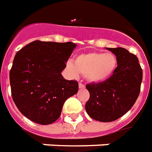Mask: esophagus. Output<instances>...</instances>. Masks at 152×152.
<instances>
[{
  "instance_id": "esophagus-1",
  "label": "esophagus",
  "mask_w": 152,
  "mask_h": 152,
  "mask_svg": "<svg viewBox=\"0 0 152 152\" xmlns=\"http://www.w3.org/2000/svg\"><path fill=\"white\" fill-rule=\"evenodd\" d=\"M78 87H79V88H84L85 85L83 83H78Z\"/></svg>"
}]
</instances>
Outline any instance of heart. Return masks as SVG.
<instances>
[{"label": "heart", "instance_id": "heart-1", "mask_svg": "<svg viewBox=\"0 0 152 152\" xmlns=\"http://www.w3.org/2000/svg\"><path fill=\"white\" fill-rule=\"evenodd\" d=\"M118 64L115 55L105 52H89L78 55L74 64L69 62L67 68L72 75L79 73L85 74L91 83H102L108 79L115 72Z\"/></svg>", "mask_w": 152, "mask_h": 152}]
</instances>
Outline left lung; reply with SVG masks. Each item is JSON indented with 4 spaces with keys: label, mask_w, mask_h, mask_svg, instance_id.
<instances>
[{
    "label": "left lung",
    "mask_w": 152,
    "mask_h": 152,
    "mask_svg": "<svg viewBox=\"0 0 152 152\" xmlns=\"http://www.w3.org/2000/svg\"><path fill=\"white\" fill-rule=\"evenodd\" d=\"M108 50L118 61L115 72L105 81L86 85L90 93L86 111L101 122H111L128 112L139 96L142 81V69L134 54L123 47Z\"/></svg>",
    "instance_id": "8db88e82"
}]
</instances>
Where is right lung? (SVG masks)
Returning a JSON list of instances; mask_svg holds the SVG:
<instances>
[{
	"label": "right lung",
	"mask_w": 152,
	"mask_h": 152,
	"mask_svg": "<svg viewBox=\"0 0 152 152\" xmlns=\"http://www.w3.org/2000/svg\"><path fill=\"white\" fill-rule=\"evenodd\" d=\"M76 45L34 41L16 53L10 71L13 101L23 115L39 124H50L61 114L64 102L78 91L76 80L61 72Z\"/></svg>",
	"instance_id": "right-lung-1"
}]
</instances>
